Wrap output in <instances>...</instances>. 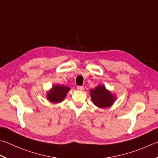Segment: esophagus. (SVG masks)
<instances>
[{"label":"esophagus","instance_id":"34e87169","mask_svg":"<svg viewBox=\"0 0 158 158\" xmlns=\"http://www.w3.org/2000/svg\"><path fill=\"white\" fill-rule=\"evenodd\" d=\"M77 89H78V90H79V91H82V90H83V89H84V88H83V86H77Z\"/></svg>","mask_w":158,"mask_h":158}]
</instances>
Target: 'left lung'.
<instances>
[{
	"mask_svg": "<svg viewBox=\"0 0 158 158\" xmlns=\"http://www.w3.org/2000/svg\"><path fill=\"white\" fill-rule=\"evenodd\" d=\"M89 94L93 104L100 108L112 106L116 99V96L108 90L103 85H98L94 89H91Z\"/></svg>",
	"mask_w": 158,
	"mask_h": 158,
	"instance_id": "8db88e82",
	"label": "left lung"
}]
</instances>
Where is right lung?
Segmentation results:
<instances>
[{"instance_id": "1", "label": "right lung", "mask_w": 158, "mask_h": 158, "mask_svg": "<svg viewBox=\"0 0 158 158\" xmlns=\"http://www.w3.org/2000/svg\"><path fill=\"white\" fill-rule=\"evenodd\" d=\"M70 88L69 86L57 84L53 85L46 93V98L52 103H59L62 102L66 98Z\"/></svg>"}]
</instances>
